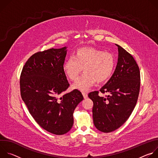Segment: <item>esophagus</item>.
Instances as JSON below:
<instances>
[{
  "instance_id": "esophagus-1",
  "label": "esophagus",
  "mask_w": 158,
  "mask_h": 158,
  "mask_svg": "<svg viewBox=\"0 0 158 158\" xmlns=\"http://www.w3.org/2000/svg\"><path fill=\"white\" fill-rule=\"evenodd\" d=\"M82 94V95H83V97H84V99H85V98H87V94L86 93H84V92H83Z\"/></svg>"
}]
</instances>
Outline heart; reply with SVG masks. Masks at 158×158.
I'll return each mask as SVG.
<instances>
[{
    "label": "heart",
    "mask_w": 158,
    "mask_h": 158,
    "mask_svg": "<svg viewBox=\"0 0 158 158\" xmlns=\"http://www.w3.org/2000/svg\"><path fill=\"white\" fill-rule=\"evenodd\" d=\"M116 66L114 55L92 47L77 49L73 57L67 59L63 65L67 77L75 81L82 71L84 73L74 82L73 87L86 91L95 84L107 81L113 73Z\"/></svg>",
    "instance_id": "heart-1"
}]
</instances>
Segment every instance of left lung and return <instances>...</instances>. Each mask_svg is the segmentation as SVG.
Instances as JSON below:
<instances>
[{
  "mask_svg": "<svg viewBox=\"0 0 158 158\" xmlns=\"http://www.w3.org/2000/svg\"><path fill=\"white\" fill-rule=\"evenodd\" d=\"M118 47V61L114 74L99 91L109 93L99 96V91L89 93L93 101V116L96 127L110 132L121 127L136 106L140 90V71L132 56Z\"/></svg>",
  "mask_w": 158,
  "mask_h": 158,
  "instance_id": "8db88e82",
  "label": "left lung"
}]
</instances>
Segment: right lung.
Wrapping results in <instances>:
<instances>
[{
  "mask_svg": "<svg viewBox=\"0 0 158 158\" xmlns=\"http://www.w3.org/2000/svg\"><path fill=\"white\" fill-rule=\"evenodd\" d=\"M66 47L39 51L26 62L20 77L21 98L37 124L47 131L62 135L73 126V113L84 99L74 89L62 96L69 87L63 65Z\"/></svg>",
  "mask_w": 158,
  "mask_h": 158,
  "instance_id": "obj_1",
  "label": "right lung"
}]
</instances>
